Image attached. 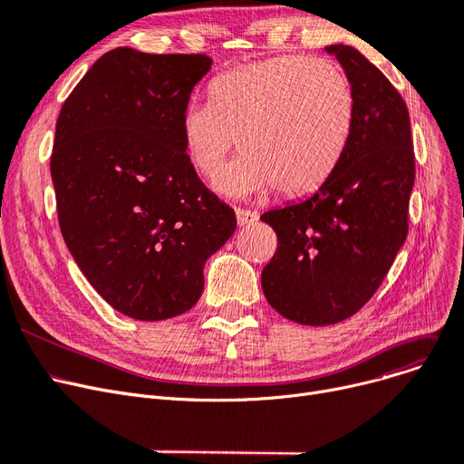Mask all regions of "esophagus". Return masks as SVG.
Instances as JSON below:
<instances>
[{"mask_svg":"<svg viewBox=\"0 0 464 464\" xmlns=\"http://www.w3.org/2000/svg\"><path fill=\"white\" fill-rule=\"evenodd\" d=\"M235 214H237V224L243 226V227L254 224V221H257V218H259L257 212L248 210V208H237Z\"/></svg>","mask_w":464,"mask_h":464,"instance_id":"esophagus-1","label":"esophagus"}]
</instances>
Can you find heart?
Wrapping results in <instances>:
<instances>
[{
	"label": "heart",
	"instance_id": "heart-1",
	"mask_svg": "<svg viewBox=\"0 0 464 464\" xmlns=\"http://www.w3.org/2000/svg\"><path fill=\"white\" fill-rule=\"evenodd\" d=\"M354 123L347 75L326 60L275 56L221 73L210 102H189L182 134L195 170L214 178L231 151L246 157L219 178L235 193L305 195L328 179Z\"/></svg>",
	"mask_w": 464,
	"mask_h": 464
}]
</instances>
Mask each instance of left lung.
<instances>
[{
	"label": "left lung",
	"mask_w": 464,
	"mask_h": 464,
	"mask_svg": "<svg viewBox=\"0 0 464 464\" xmlns=\"http://www.w3.org/2000/svg\"><path fill=\"white\" fill-rule=\"evenodd\" d=\"M354 94L347 150L314 195L261 214L278 246L261 273L269 305L307 326L358 313L408 237L415 153L404 98L370 60L330 45Z\"/></svg>",
	"instance_id": "left-lung-1"
}]
</instances>
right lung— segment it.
<instances>
[{
    "label": "right lung",
    "mask_w": 464,
    "mask_h": 464,
    "mask_svg": "<svg viewBox=\"0 0 464 464\" xmlns=\"http://www.w3.org/2000/svg\"><path fill=\"white\" fill-rule=\"evenodd\" d=\"M207 54L117 47L100 56L56 119L51 176L60 231L108 304L136 320L189 311L205 261L237 218L200 182L182 113Z\"/></svg>",
    "instance_id": "1"
}]
</instances>
